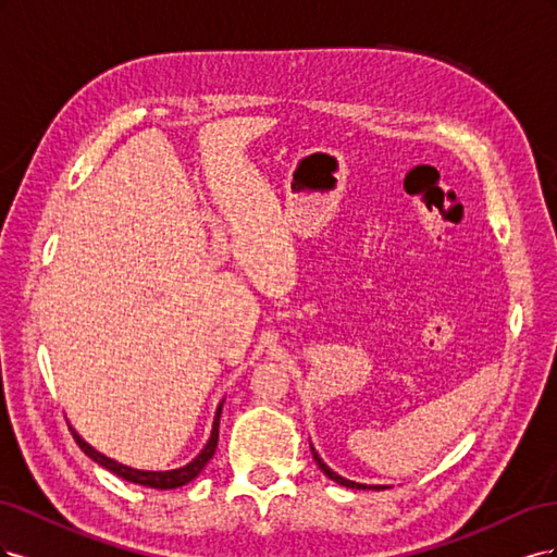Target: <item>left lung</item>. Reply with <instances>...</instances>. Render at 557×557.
Returning a JSON list of instances; mask_svg holds the SVG:
<instances>
[{
	"instance_id": "8db88e82",
	"label": "left lung",
	"mask_w": 557,
	"mask_h": 557,
	"mask_svg": "<svg viewBox=\"0 0 557 557\" xmlns=\"http://www.w3.org/2000/svg\"><path fill=\"white\" fill-rule=\"evenodd\" d=\"M309 446H311V455H313L315 465L320 467V471H323V474H325L327 479H332L334 483H339V485H344V487H352V491H385V487H387V485H367V483H356V481H348V479L339 476V474H336V471H332L323 460H320V455L315 453L313 444H309Z\"/></svg>"
}]
</instances>
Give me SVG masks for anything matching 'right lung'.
<instances>
[{
	"label": "right lung",
	"mask_w": 557,
	"mask_h": 557,
	"mask_svg": "<svg viewBox=\"0 0 557 557\" xmlns=\"http://www.w3.org/2000/svg\"><path fill=\"white\" fill-rule=\"evenodd\" d=\"M223 401H225V399H223ZM223 401L218 404V409H215L213 425H211V436H209V442L205 444V448H201L188 465L176 467V469H166V471L134 469V467H127V465H123V462H115L113 458H107L104 453H99L97 448H92V446H90L86 440H83V436H81L72 425H70V430H72V434H74L76 444L81 446V450L86 453L88 458H90V460H95L97 465H102L104 469H109L111 474L121 476V479H125V481H129V483H137V485L158 487V491H172V487H181V485H185V483H190L193 479H197V476H199V471L205 469V467H207V462L213 458L215 446H218V428H221Z\"/></svg>",
	"instance_id": "right-lung-1"
}]
</instances>
